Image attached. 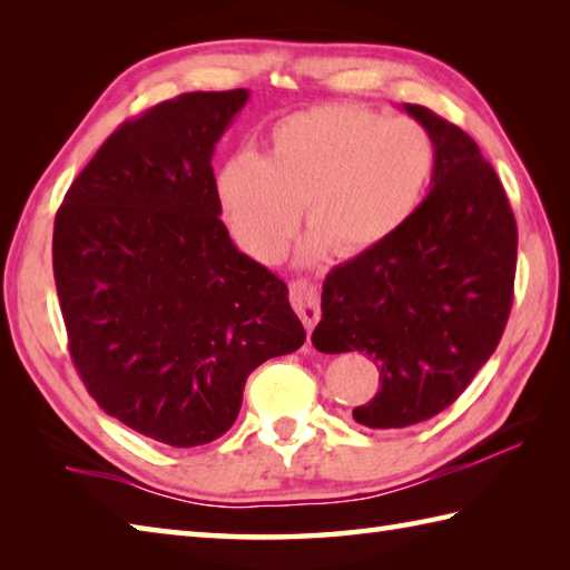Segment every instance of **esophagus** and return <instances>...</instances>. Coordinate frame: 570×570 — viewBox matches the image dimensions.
Returning <instances> with one entry per match:
<instances>
[{
  "mask_svg": "<svg viewBox=\"0 0 570 570\" xmlns=\"http://www.w3.org/2000/svg\"><path fill=\"white\" fill-rule=\"evenodd\" d=\"M288 296H292V306L296 308L298 318L311 331L321 318V296L316 284H311L308 278H296V282H292V288H288Z\"/></svg>",
  "mask_w": 570,
  "mask_h": 570,
  "instance_id": "1",
  "label": "esophagus"
}]
</instances>
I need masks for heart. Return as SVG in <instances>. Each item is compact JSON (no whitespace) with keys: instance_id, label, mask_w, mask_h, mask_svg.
I'll use <instances>...</instances> for the list:
<instances>
[{"instance_id":"1","label":"heart","mask_w":570,"mask_h":570,"mask_svg":"<svg viewBox=\"0 0 570 570\" xmlns=\"http://www.w3.org/2000/svg\"><path fill=\"white\" fill-rule=\"evenodd\" d=\"M433 171L435 141L423 125L328 105L282 119L262 159H227L215 188L239 247L272 264L296 233L298 205L311 229L306 259L377 247L414 215Z\"/></svg>"}]
</instances>
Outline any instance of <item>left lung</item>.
Here are the masks:
<instances>
[{
	"mask_svg": "<svg viewBox=\"0 0 570 570\" xmlns=\"http://www.w3.org/2000/svg\"><path fill=\"white\" fill-rule=\"evenodd\" d=\"M435 141L431 190L377 247L325 276L321 353H365L380 392L353 409L367 429H404L451 406L510 318L517 223L494 168L463 129L404 105Z\"/></svg>",
	"mask_w": 570,
	"mask_h": 570,
	"instance_id": "1",
	"label": "left lung"
}]
</instances>
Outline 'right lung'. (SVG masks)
Segmentation results:
<instances>
[{
  "label": "right lung",
  "mask_w": 570,
  "mask_h": 570,
  "mask_svg": "<svg viewBox=\"0 0 570 570\" xmlns=\"http://www.w3.org/2000/svg\"><path fill=\"white\" fill-rule=\"evenodd\" d=\"M249 90L186 92L112 131L53 225L70 357L95 402L174 448L233 426L252 370L304 345L288 286L220 220L213 151Z\"/></svg>",
  "instance_id": "obj_1"
}]
</instances>
